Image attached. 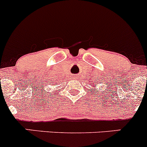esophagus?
<instances>
[{
    "label": "esophagus",
    "mask_w": 147,
    "mask_h": 147,
    "mask_svg": "<svg viewBox=\"0 0 147 147\" xmlns=\"http://www.w3.org/2000/svg\"><path fill=\"white\" fill-rule=\"evenodd\" d=\"M72 79H74V80H76L77 78H78V75H72Z\"/></svg>",
    "instance_id": "esophagus-1"
}]
</instances>
